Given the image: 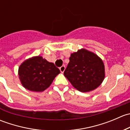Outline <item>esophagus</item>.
<instances>
[{
  "mask_svg": "<svg viewBox=\"0 0 130 130\" xmlns=\"http://www.w3.org/2000/svg\"><path fill=\"white\" fill-rule=\"evenodd\" d=\"M65 67L64 66V65H63V66H61V67H60V70L61 73H63L64 71H65Z\"/></svg>",
  "mask_w": 130,
  "mask_h": 130,
  "instance_id": "1",
  "label": "esophagus"
}]
</instances>
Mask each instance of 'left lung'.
<instances>
[{
	"label": "left lung",
	"instance_id": "1",
	"mask_svg": "<svg viewBox=\"0 0 130 130\" xmlns=\"http://www.w3.org/2000/svg\"><path fill=\"white\" fill-rule=\"evenodd\" d=\"M69 60L64 75L74 88L88 92L101 84L105 77V67L99 56L82 48L72 53Z\"/></svg>",
	"mask_w": 130,
	"mask_h": 130
}]
</instances>
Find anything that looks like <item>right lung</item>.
Segmentation results:
<instances>
[{
	"instance_id": "right-lung-1",
	"label": "right lung",
	"mask_w": 130,
	"mask_h": 130,
	"mask_svg": "<svg viewBox=\"0 0 130 130\" xmlns=\"http://www.w3.org/2000/svg\"><path fill=\"white\" fill-rule=\"evenodd\" d=\"M60 73V70L53 63L49 62L41 56L24 60L18 70L19 80L23 87L37 92L48 88Z\"/></svg>"
}]
</instances>
